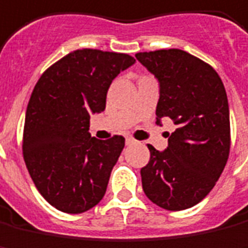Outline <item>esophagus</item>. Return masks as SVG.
Wrapping results in <instances>:
<instances>
[{
    "instance_id": "obj_1",
    "label": "esophagus",
    "mask_w": 248,
    "mask_h": 248,
    "mask_svg": "<svg viewBox=\"0 0 248 248\" xmlns=\"http://www.w3.org/2000/svg\"><path fill=\"white\" fill-rule=\"evenodd\" d=\"M135 143V139H132V138H127V139H125V144H127V146H131V144H134Z\"/></svg>"
}]
</instances>
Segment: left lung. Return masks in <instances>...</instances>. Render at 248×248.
Wrapping results in <instances>:
<instances>
[{
    "instance_id": "left-lung-1",
    "label": "left lung",
    "mask_w": 248,
    "mask_h": 248,
    "mask_svg": "<svg viewBox=\"0 0 248 248\" xmlns=\"http://www.w3.org/2000/svg\"><path fill=\"white\" fill-rule=\"evenodd\" d=\"M136 59L159 81L156 121L170 117L177 129L159 153L151 144L141 167L148 200L167 211L199 204L216 185L231 148L230 109L216 70L178 48L138 52Z\"/></svg>"
}]
</instances>
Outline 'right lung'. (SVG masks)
<instances>
[{
	"instance_id": "obj_1",
	"label": "right lung",
	"mask_w": 248,
	"mask_h": 248,
	"mask_svg": "<svg viewBox=\"0 0 248 248\" xmlns=\"http://www.w3.org/2000/svg\"><path fill=\"white\" fill-rule=\"evenodd\" d=\"M134 63L128 54L75 49L35 85L25 113L23 156L39 193L58 211L86 212L107 192L125 139L92 138L90 114L105 109L112 81Z\"/></svg>"
}]
</instances>
